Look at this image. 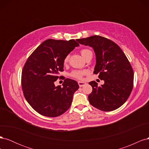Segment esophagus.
<instances>
[{"instance_id":"34e87169","label":"esophagus","mask_w":149,"mask_h":149,"mask_svg":"<svg viewBox=\"0 0 149 149\" xmlns=\"http://www.w3.org/2000/svg\"><path fill=\"white\" fill-rule=\"evenodd\" d=\"M86 84L85 82H81V81H78V85H79V87H82V86H84Z\"/></svg>"}]
</instances>
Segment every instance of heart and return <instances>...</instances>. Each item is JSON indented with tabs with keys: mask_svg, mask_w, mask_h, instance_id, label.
<instances>
[{
	"mask_svg": "<svg viewBox=\"0 0 149 149\" xmlns=\"http://www.w3.org/2000/svg\"><path fill=\"white\" fill-rule=\"evenodd\" d=\"M81 54L82 56L84 58V59H86V58L90 55V54H92V52L91 50H89V49H88L84 48L81 50ZM69 57H70L69 55H67L64 58L63 63L65 65L67 64V63L68 62ZM86 74V71L84 70H75V71H73L71 72V73H70V76H71L72 78H73L74 79L80 80L83 78V76L85 75Z\"/></svg>",
	"mask_w": 149,
	"mask_h": 149,
	"instance_id": "heart-1",
	"label": "heart"
}]
</instances>
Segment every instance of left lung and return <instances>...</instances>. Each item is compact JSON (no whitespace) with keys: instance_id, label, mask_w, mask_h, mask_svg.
I'll use <instances>...</instances> for the list:
<instances>
[{"instance_id":"left-lung-1","label":"left lung","mask_w":149,"mask_h":149,"mask_svg":"<svg viewBox=\"0 0 149 149\" xmlns=\"http://www.w3.org/2000/svg\"><path fill=\"white\" fill-rule=\"evenodd\" d=\"M76 41L93 48L96 58L94 74L104 81L101 86L94 81L89 83L93 88L88 96L90 104L102 111L117 109L127 100L133 88L134 71L127 58L116 43L101 36Z\"/></svg>"}]
</instances>
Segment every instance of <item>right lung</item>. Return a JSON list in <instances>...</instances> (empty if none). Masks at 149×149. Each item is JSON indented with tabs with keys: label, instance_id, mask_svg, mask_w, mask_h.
<instances>
[{
	"label": "right lung",
	"instance_id": "1",
	"mask_svg": "<svg viewBox=\"0 0 149 149\" xmlns=\"http://www.w3.org/2000/svg\"><path fill=\"white\" fill-rule=\"evenodd\" d=\"M79 45L74 39H48L26 60L22 72V87L26 101L38 113L54 118L70 108L73 94L79 88L78 83L63 78L61 87L55 86V82L61 77L58 74L63 71L64 58Z\"/></svg>",
	"mask_w": 149,
	"mask_h": 149
}]
</instances>
